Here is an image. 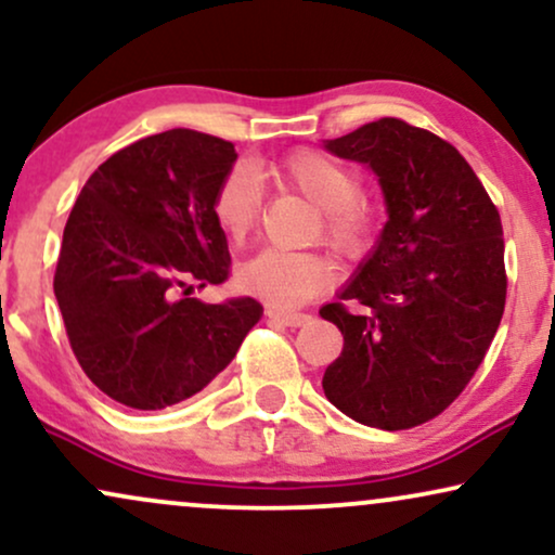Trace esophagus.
Masks as SVG:
<instances>
[{
    "instance_id": "1",
    "label": "esophagus",
    "mask_w": 555,
    "mask_h": 555,
    "mask_svg": "<svg viewBox=\"0 0 555 555\" xmlns=\"http://www.w3.org/2000/svg\"><path fill=\"white\" fill-rule=\"evenodd\" d=\"M266 318L279 320V323L292 325V328H297V325H305L307 320H310L307 312H286V310H279V307H269V310H266Z\"/></svg>"
}]
</instances>
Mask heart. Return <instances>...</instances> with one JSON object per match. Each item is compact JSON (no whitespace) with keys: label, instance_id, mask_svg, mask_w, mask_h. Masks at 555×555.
I'll return each mask as SVG.
<instances>
[{"label":"heart","instance_id":"1","mask_svg":"<svg viewBox=\"0 0 555 555\" xmlns=\"http://www.w3.org/2000/svg\"><path fill=\"white\" fill-rule=\"evenodd\" d=\"M273 178L318 206V235L341 256H359L379 227V204L359 189V172L320 150H295L273 165ZM214 219L232 240L250 235L263 211V189L250 168H232L214 193ZM237 284L273 305L297 307L333 284L318 253L266 248L237 269Z\"/></svg>","mask_w":555,"mask_h":555}]
</instances>
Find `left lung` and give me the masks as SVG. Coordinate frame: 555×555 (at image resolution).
Returning <instances> with one entry per match:
<instances>
[{
    "label": "left lung",
    "mask_w": 555,
    "mask_h": 555,
    "mask_svg": "<svg viewBox=\"0 0 555 555\" xmlns=\"http://www.w3.org/2000/svg\"><path fill=\"white\" fill-rule=\"evenodd\" d=\"M383 183L377 250L320 315L344 336L325 398L385 431L431 422L468 387L506 302L504 232L476 172L437 133L379 118L325 144ZM357 304V311L348 305Z\"/></svg>",
    "instance_id": "left-lung-1"
}]
</instances>
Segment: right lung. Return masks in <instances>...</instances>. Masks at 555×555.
I'll list each match as a JSON object with an SVG mask.
<instances>
[{
	"label": "right lung",
	"mask_w": 555,
	"mask_h": 555,
	"mask_svg": "<svg viewBox=\"0 0 555 555\" xmlns=\"http://www.w3.org/2000/svg\"><path fill=\"white\" fill-rule=\"evenodd\" d=\"M235 159L232 142L170 129L111 155L72 206L53 295L79 366L116 403L159 411L196 396L260 320L253 297H191L230 276L211 206Z\"/></svg>",
	"instance_id": "obj_1"
}]
</instances>
